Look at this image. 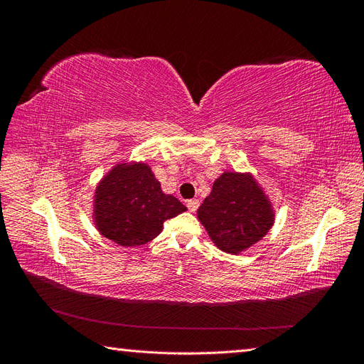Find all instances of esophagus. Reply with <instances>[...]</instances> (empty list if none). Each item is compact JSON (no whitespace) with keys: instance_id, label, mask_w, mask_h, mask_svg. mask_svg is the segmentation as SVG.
<instances>
[{"instance_id":"esophagus-1","label":"esophagus","mask_w":364,"mask_h":364,"mask_svg":"<svg viewBox=\"0 0 364 364\" xmlns=\"http://www.w3.org/2000/svg\"><path fill=\"white\" fill-rule=\"evenodd\" d=\"M199 205H200V202L197 199H191V200L186 202V208H188L190 213H196L197 209H199Z\"/></svg>"}]
</instances>
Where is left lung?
<instances>
[{
	"label": "left lung",
	"mask_w": 364,
	"mask_h": 364,
	"mask_svg": "<svg viewBox=\"0 0 364 364\" xmlns=\"http://www.w3.org/2000/svg\"><path fill=\"white\" fill-rule=\"evenodd\" d=\"M197 217L214 245L235 255L269 232L274 214L250 174L223 173L214 182Z\"/></svg>",
	"instance_id": "obj_1"
}]
</instances>
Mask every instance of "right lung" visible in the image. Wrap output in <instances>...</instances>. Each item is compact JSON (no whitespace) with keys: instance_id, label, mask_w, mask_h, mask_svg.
I'll return each mask as SVG.
<instances>
[{"instance_id":"right-lung-1","label":"right lung","mask_w":364,"mask_h":364,"mask_svg":"<svg viewBox=\"0 0 364 364\" xmlns=\"http://www.w3.org/2000/svg\"><path fill=\"white\" fill-rule=\"evenodd\" d=\"M95 225L102 235L124 247H136L159 235L164 222L186 211L146 164H121L95 190Z\"/></svg>"}]
</instances>
